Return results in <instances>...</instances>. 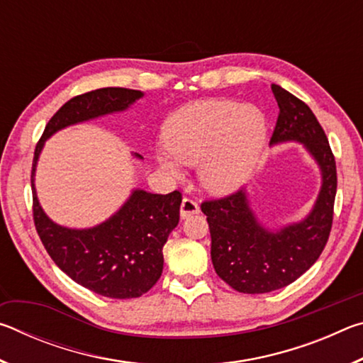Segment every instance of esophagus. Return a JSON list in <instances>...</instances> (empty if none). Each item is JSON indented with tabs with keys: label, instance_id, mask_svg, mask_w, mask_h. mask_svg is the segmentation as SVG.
Segmentation results:
<instances>
[{
	"label": "esophagus",
	"instance_id": "34e87169",
	"mask_svg": "<svg viewBox=\"0 0 363 363\" xmlns=\"http://www.w3.org/2000/svg\"><path fill=\"white\" fill-rule=\"evenodd\" d=\"M200 213V206L196 203L195 200L189 199V196H184L182 199V203H181V218L186 219L194 216V214H199Z\"/></svg>",
	"mask_w": 363,
	"mask_h": 363
}]
</instances>
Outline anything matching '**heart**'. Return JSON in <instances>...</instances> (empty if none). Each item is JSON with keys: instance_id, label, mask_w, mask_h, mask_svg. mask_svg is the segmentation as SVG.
Returning a JSON list of instances; mask_svg holds the SVG:
<instances>
[{"instance_id": "heart-1", "label": "heart", "mask_w": 363, "mask_h": 363, "mask_svg": "<svg viewBox=\"0 0 363 363\" xmlns=\"http://www.w3.org/2000/svg\"><path fill=\"white\" fill-rule=\"evenodd\" d=\"M267 138V121L259 108L229 99L187 104L163 126L164 168L177 173L181 164H199L203 187L216 195L235 192L253 174Z\"/></svg>"}]
</instances>
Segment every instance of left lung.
Instances as JSON below:
<instances>
[{
  "mask_svg": "<svg viewBox=\"0 0 363 363\" xmlns=\"http://www.w3.org/2000/svg\"><path fill=\"white\" fill-rule=\"evenodd\" d=\"M272 93L280 110L270 144H304L320 167L322 189L309 216L277 232L261 225L245 190L201 203L214 270L233 290L247 294L280 290L299 279L322 255L333 224L337 177L327 134L307 104L279 84H272Z\"/></svg>",
  "mask_w": 363,
  "mask_h": 363,
  "instance_id": "1",
  "label": "left lung"
}]
</instances>
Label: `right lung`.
<instances>
[{
  "mask_svg": "<svg viewBox=\"0 0 363 363\" xmlns=\"http://www.w3.org/2000/svg\"><path fill=\"white\" fill-rule=\"evenodd\" d=\"M143 96L140 91L126 88H101L75 96L48 121L36 144L32 167L33 220L48 255L77 284L115 299L143 296L162 277L163 247L179 223L182 194L179 190L167 195L134 190L130 200L106 223L77 230L57 225L46 216L33 177L49 136L75 123L121 112Z\"/></svg>",
  "mask_w": 363,
  "mask_h": 363,
  "instance_id": "right-lung-1",
  "label": "right lung"
}]
</instances>
